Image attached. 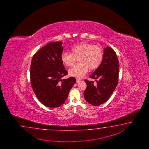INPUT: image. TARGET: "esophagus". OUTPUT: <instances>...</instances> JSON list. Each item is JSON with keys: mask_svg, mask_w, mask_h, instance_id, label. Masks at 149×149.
Returning a JSON list of instances; mask_svg holds the SVG:
<instances>
[{"mask_svg": "<svg viewBox=\"0 0 149 149\" xmlns=\"http://www.w3.org/2000/svg\"><path fill=\"white\" fill-rule=\"evenodd\" d=\"M80 79H76V82H77V83H78V82H80Z\"/></svg>", "mask_w": 149, "mask_h": 149, "instance_id": "obj_1", "label": "esophagus"}]
</instances>
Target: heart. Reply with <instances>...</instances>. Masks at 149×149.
<instances>
[{
	"instance_id": "heart-1",
	"label": "heart",
	"mask_w": 149,
	"mask_h": 149,
	"mask_svg": "<svg viewBox=\"0 0 149 149\" xmlns=\"http://www.w3.org/2000/svg\"><path fill=\"white\" fill-rule=\"evenodd\" d=\"M71 53L63 52L61 55V60L65 65L71 67L79 58L80 63L77 64L69 71L70 76L77 79L82 78L90 70L97 69L101 63L103 52L100 47L83 42L74 45L70 49Z\"/></svg>"
}]
</instances>
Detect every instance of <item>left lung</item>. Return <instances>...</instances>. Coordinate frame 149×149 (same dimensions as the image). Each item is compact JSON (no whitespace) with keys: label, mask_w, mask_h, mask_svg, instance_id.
Returning <instances> with one entry per match:
<instances>
[{"label":"left lung","mask_w":149,"mask_h":149,"mask_svg":"<svg viewBox=\"0 0 149 149\" xmlns=\"http://www.w3.org/2000/svg\"><path fill=\"white\" fill-rule=\"evenodd\" d=\"M101 63L89 77L97 79V83L85 80L87 88L84 92L86 101L89 104L97 106L104 103L111 96L117 85L119 63L117 56L111 47L104 48Z\"/></svg>","instance_id":"left-lung-1"}]
</instances>
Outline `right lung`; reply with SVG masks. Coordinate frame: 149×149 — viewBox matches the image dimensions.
Wrapping results in <instances>:
<instances>
[{"instance_id": "obj_1", "label": "right lung", "mask_w": 149, "mask_h": 149, "mask_svg": "<svg viewBox=\"0 0 149 149\" xmlns=\"http://www.w3.org/2000/svg\"><path fill=\"white\" fill-rule=\"evenodd\" d=\"M63 50L61 41L52 42L36 53L32 59V88L41 103L49 108L63 104L76 82L73 77L62 79L68 74L61 60Z\"/></svg>"}]
</instances>
